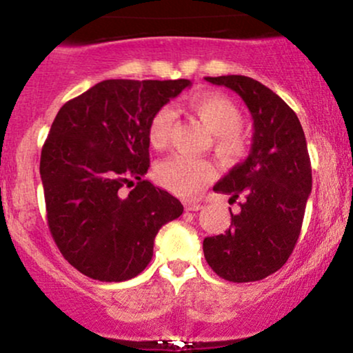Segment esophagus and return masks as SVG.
<instances>
[{
    "label": "esophagus",
    "instance_id": "1",
    "mask_svg": "<svg viewBox=\"0 0 353 353\" xmlns=\"http://www.w3.org/2000/svg\"><path fill=\"white\" fill-rule=\"evenodd\" d=\"M184 208L185 210H201L202 204H197V202H185Z\"/></svg>",
    "mask_w": 353,
    "mask_h": 353
}]
</instances>
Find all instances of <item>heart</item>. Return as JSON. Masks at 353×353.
<instances>
[{
	"instance_id": "1",
	"label": "heart",
	"mask_w": 353,
	"mask_h": 353,
	"mask_svg": "<svg viewBox=\"0 0 353 353\" xmlns=\"http://www.w3.org/2000/svg\"><path fill=\"white\" fill-rule=\"evenodd\" d=\"M189 106L202 125L212 132V148L219 159L236 163L245 152V137L239 131L242 116L228 98L219 94H201L189 101ZM176 112L171 106L157 109L148 128L149 143L154 149H164L171 141ZM212 165L202 159L171 156L161 161L154 169V177L161 188L176 196L190 199L201 192L212 179Z\"/></svg>"
}]
</instances>
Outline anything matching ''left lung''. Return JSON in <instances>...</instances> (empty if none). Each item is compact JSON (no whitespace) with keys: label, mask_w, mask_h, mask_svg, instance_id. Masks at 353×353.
<instances>
[{"label":"left lung","mask_w":353,"mask_h":353,"mask_svg":"<svg viewBox=\"0 0 353 353\" xmlns=\"http://www.w3.org/2000/svg\"><path fill=\"white\" fill-rule=\"evenodd\" d=\"M205 81L241 96L252 114L254 136L249 157L214 185L242 202L237 214L230 212L225 234L204 239V257L225 281H261L285 264L301 234L312 190L305 134L285 101L259 81L239 74Z\"/></svg>","instance_id":"1"}]
</instances>
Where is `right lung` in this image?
<instances>
[{"instance_id": "right-lung-1", "label": "right lung", "mask_w": 353, "mask_h": 353, "mask_svg": "<svg viewBox=\"0 0 353 353\" xmlns=\"http://www.w3.org/2000/svg\"><path fill=\"white\" fill-rule=\"evenodd\" d=\"M189 86V79H106L56 114L39 174L51 236L81 274L101 282L136 277L151 262L159 229L184 210L144 174L152 116Z\"/></svg>"}]
</instances>
